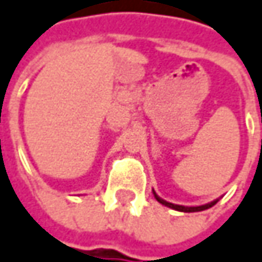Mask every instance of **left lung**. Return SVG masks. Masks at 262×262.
<instances>
[{
    "label": "left lung",
    "instance_id": "8db88e82",
    "mask_svg": "<svg viewBox=\"0 0 262 262\" xmlns=\"http://www.w3.org/2000/svg\"><path fill=\"white\" fill-rule=\"evenodd\" d=\"M153 193H155V198L157 201L160 202V204H163V205H166V207H169V208H172V210H177V211H184V213H193V211H202V210H207V208H210V207H213L216 201H211L208 202V204H205V205H198V207H184V205H179V204H172V202H168L165 201V200H162V198H159L157 195H156V192L153 190Z\"/></svg>",
    "mask_w": 262,
    "mask_h": 262
}]
</instances>
